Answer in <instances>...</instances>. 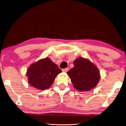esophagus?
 Masks as SVG:
<instances>
[{"label":"esophagus","mask_w":126,"mask_h":126,"mask_svg":"<svg viewBox=\"0 0 126 126\" xmlns=\"http://www.w3.org/2000/svg\"><path fill=\"white\" fill-rule=\"evenodd\" d=\"M69 70V68H64L62 70V71L63 72H67Z\"/></svg>","instance_id":"1"}]
</instances>
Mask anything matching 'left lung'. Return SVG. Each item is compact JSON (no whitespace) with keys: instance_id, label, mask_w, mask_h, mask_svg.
<instances>
[{"instance_id":"1","label":"left lung","mask_w":126,"mask_h":126,"mask_svg":"<svg viewBox=\"0 0 126 126\" xmlns=\"http://www.w3.org/2000/svg\"><path fill=\"white\" fill-rule=\"evenodd\" d=\"M74 67L67 72L74 88L80 91L94 88L100 79L98 68L89 60L79 58L74 62Z\"/></svg>"}]
</instances>
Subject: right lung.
Wrapping results in <instances>:
<instances>
[{
	"label": "right lung",
	"instance_id": "right-lung-1",
	"mask_svg": "<svg viewBox=\"0 0 126 126\" xmlns=\"http://www.w3.org/2000/svg\"><path fill=\"white\" fill-rule=\"evenodd\" d=\"M61 72L57 65L46 58L30 65L27 77L30 85L37 89L45 90L52 85L55 77Z\"/></svg>",
	"mask_w": 126,
	"mask_h": 126
}]
</instances>
